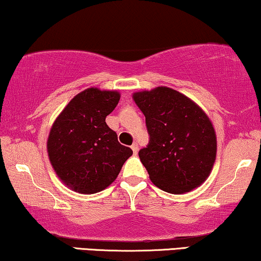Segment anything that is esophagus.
Here are the masks:
<instances>
[{
  "label": "esophagus",
  "mask_w": 261,
  "mask_h": 261,
  "mask_svg": "<svg viewBox=\"0 0 261 261\" xmlns=\"http://www.w3.org/2000/svg\"><path fill=\"white\" fill-rule=\"evenodd\" d=\"M132 149H133L134 154H137V153H138V149H139V146H138L137 142H134V144L132 145Z\"/></svg>",
  "instance_id": "esophagus-1"
}]
</instances>
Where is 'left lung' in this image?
<instances>
[{
  "instance_id": "left-lung-1",
  "label": "left lung",
  "mask_w": 261,
  "mask_h": 261,
  "mask_svg": "<svg viewBox=\"0 0 261 261\" xmlns=\"http://www.w3.org/2000/svg\"><path fill=\"white\" fill-rule=\"evenodd\" d=\"M133 98L146 117L149 141L139 156L149 179L170 194L199 187L216 158L209 117L190 98L166 87L135 92Z\"/></svg>"
}]
</instances>
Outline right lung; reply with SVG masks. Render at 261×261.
Listing matches in <instances>:
<instances>
[{"label":"right lung","instance_id":"1","mask_svg":"<svg viewBox=\"0 0 261 261\" xmlns=\"http://www.w3.org/2000/svg\"><path fill=\"white\" fill-rule=\"evenodd\" d=\"M119 101V92L89 88L74 96L53 123L47 140L49 162L72 190L102 191L133 154L106 123Z\"/></svg>","mask_w":261,"mask_h":261}]
</instances>
